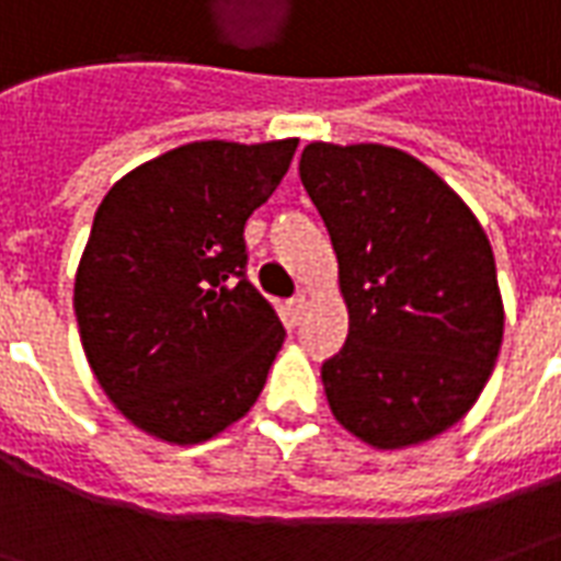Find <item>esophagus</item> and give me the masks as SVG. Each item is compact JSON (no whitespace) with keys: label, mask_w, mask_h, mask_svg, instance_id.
<instances>
[{"label":"esophagus","mask_w":561,"mask_h":561,"mask_svg":"<svg viewBox=\"0 0 561 561\" xmlns=\"http://www.w3.org/2000/svg\"><path fill=\"white\" fill-rule=\"evenodd\" d=\"M304 312H306V297L304 294H297V297H291V300H288V316H291L294 324L304 318Z\"/></svg>","instance_id":"obj_1"}]
</instances>
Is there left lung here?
I'll return each mask as SVG.
<instances>
[{
    "mask_svg": "<svg viewBox=\"0 0 561 561\" xmlns=\"http://www.w3.org/2000/svg\"><path fill=\"white\" fill-rule=\"evenodd\" d=\"M300 180L348 306V340L321 366L330 412L381 450L445 433L481 397L505 330L481 221L423 161L381 144H309Z\"/></svg>",
    "mask_w": 561,
    "mask_h": 561,
    "instance_id": "8db88e82",
    "label": "left lung"
}]
</instances>
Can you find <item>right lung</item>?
I'll return each mask as SVG.
<instances>
[{
  "mask_svg": "<svg viewBox=\"0 0 561 561\" xmlns=\"http://www.w3.org/2000/svg\"><path fill=\"white\" fill-rule=\"evenodd\" d=\"M294 149L297 138L185 144L95 209L75 279L80 342L107 400L161 442H207L264 390L285 328L245 279L243 228Z\"/></svg>",
  "mask_w": 561,
  "mask_h": 561,
  "instance_id": "add662e5",
  "label": "right lung"
}]
</instances>
